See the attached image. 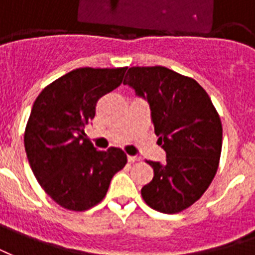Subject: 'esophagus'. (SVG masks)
I'll use <instances>...</instances> for the list:
<instances>
[{
	"label": "esophagus",
	"mask_w": 255,
	"mask_h": 255,
	"mask_svg": "<svg viewBox=\"0 0 255 255\" xmlns=\"http://www.w3.org/2000/svg\"><path fill=\"white\" fill-rule=\"evenodd\" d=\"M128 161H129V162H137V161H139V158H138V157H135V156H128Z\"/></svg>",
	"instance_id": "esophagus-1"
}]
</instances>
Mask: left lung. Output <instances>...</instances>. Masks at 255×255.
<instances>
[{"mask_svg":"<svg viewBox=\"0 0 255 255\" xmlns=\"http://www.w3.org/2000/svg\"><path fill=\"white\" fill-rule=\"evenodd\" d=\"M124 84L146 99L164 162L146 161L154 176L141 189L156 211L177 214L200 199L218 171L222 122L208 94L188 76L166 67H131Z\"/></svg>","mask_w":255,"mask_h":255,"instance_id":"1","label":"left lung"}]
</instances>
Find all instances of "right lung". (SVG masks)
<instances>
[{
  "label": "right lung",
  "mask_w": 255,
  "mask_h": 255,
  "mask_svg": "<svg viewBox=\"0 0 255 255\" xmlns=\"http://www.w3.org/2000/svg\"><path fill=\"white\" fill-rule=\"evenodd\" d=\"M125 71L78 68L34 101L24 134L26 157L40 185L63 208L86 211L97 206L128 162L121 149L97 150L84 134L97 102L122 83Z\"/></svg>",
  "instance_id": "1"
}]
</instances>
